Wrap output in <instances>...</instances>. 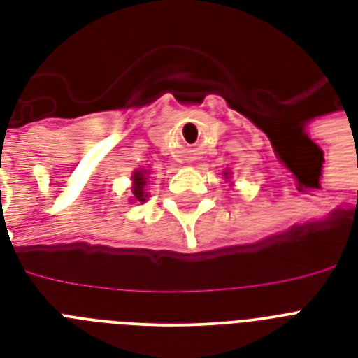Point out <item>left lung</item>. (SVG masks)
I'll return each instance as SVG.
<instances>
[{"instance_id": "left-lung-1", "label": "left lung", "mask_w": 358, "mask_h": 358, "mask_svg": "<svg viewBox=\"0 0 358 358\" xmlns=\"http://www.w3.org/2000/svg\"><path fill=\"white\" fill-rule=\"evenodd\" d=\"M224 178H227V180H229V173H224Z\"/></svg>"}]
</instances>
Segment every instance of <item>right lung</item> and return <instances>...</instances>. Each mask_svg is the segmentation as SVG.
Returning a JSON list of instances; mask_svg holds the SVG:
<instances>
[{"mask_svg": "<svg viewBox=\"0 0 358 358\" xmlns=\"http://www.w3.org/2000/svg\"><path fill=\"white\" fill-rule=\"evenodd\" d=\"M146 171H135L134 176H131V201H139V202H145L146 201V191H145V185H146Z\"/></svg>", "mask_w": 358, "mask_h": 358, "instance_id": "right-lung-1", "label": "right lung"}]
</instances>
